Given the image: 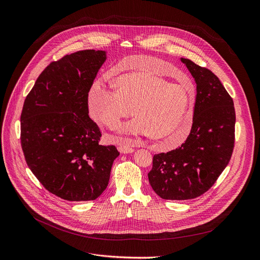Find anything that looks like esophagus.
Wrapping results in <instances>:
<instances>
[{
    "label": "esophagus",
    "mask_w": 260,
    "mask_h": 260,
    "mask_svg": "<svg viewBox=\"0 0 260 260\" xmlns=\"http://www.w3.org/2000/svg\"><path fill=\"white\" fill-rule=\"evenodd\" d=\"M118 150H119L121 153H132L135 151V149L128 145H120L118 147Z\"/></svg>",
    "instance_id": "esophagus-1"
}]
</instances>
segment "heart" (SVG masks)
Returning a JSON list of instances; mask_svg holds the SVG:
<instances>
[{
    "label": "heart",
    "mask_w": 260,
    "mask_h": 260,
    "mask_svg": "<svg viewBox=\"0 0 260 260\" xmlns=\"http://www.w3.org/2000/svg\"><path fill=\"white\" fill-rule=\"evenodd\" d=\"M145 57L123 59L119 67L125 75L114 80L115 91L100 84L88 94V107L94 120L114 128L133 112L136 119L120 128L121 134L144 136L159 141L164 148L180 145L190 135L194 118V100L176 84H168L155 75L166 67L162 61L138 66Z\"/></svg>",
    "instance_id": "1"
}]
</instances>
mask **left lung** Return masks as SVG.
Instances as JSON below:
<instances>
[{
  "label": "left lung",
  "mask_w": 260,
  "mask_h": 260,
  "mask_svg": "<svg viewBox=\"0 0 260 260\" xmlns=\"http://www.w3.org/2000/svg\"><path fill=\"white\" fill-rule=\"evenodd\" d=\"M196 83L190 135L180 147L154 154L148 179L162 199L187 200L204 194L228 165L234 147L231 96L209 69L180 58Z\"/></svg>",
  "instance_id": "obj_1"
}]
</instances>
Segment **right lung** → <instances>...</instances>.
<instances>
[{
    "instance_id": "add662e5",
    "label": "right lung",
    "mask_w": 260,
    "mask_h": 260,
    "mask_svg": "<svg viewBox=\"0 0 260 260\" xmlns=\"http://www.w3.org/2000/svg\"><path fill=\"white\" fill-rule=\"evenodd\" d=\"M106 59L105 51L86 50L52 62L23 103L20 142L27 165L64 200L99 198L119 155L114 145L99 143L102 133L88 110V93Z\"/></svg>"
}]
</instances>
